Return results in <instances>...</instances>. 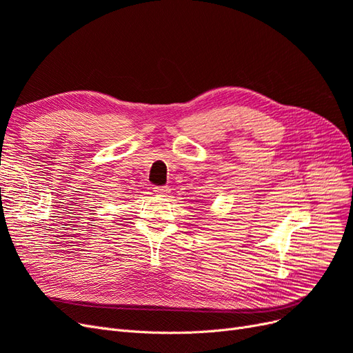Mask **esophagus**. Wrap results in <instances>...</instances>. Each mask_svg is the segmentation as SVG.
<instances>
[{
    "instance_id": "obj_1",
    "label": "esophagus",
    "mask_w": 353,
    "mask_h": 353,
    "mask_svg": "<svg viewBox=\"0 0 353 353\" xmlns=\"http://www.w3.org/2000/svg\"><path fill=\"white\" fill-rule=\"evenodd\" d=\"M153 191L157 196H166L169 193V187H154Z\"/></svg>"
}]
</instances>
